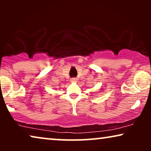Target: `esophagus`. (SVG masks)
<instances>
[{
	"label": "esophagus",
	"mask_w": 151,
	"mask_h": 151,
	"mask_svg": "<svg viewBox=\"0 0 151 151\" xmlns=\"http://www.w3.org/2000/svg\"><path fill=\"white\" fill-rule=\"evenodd\" d=\"M76 81H77V78H71V82H76Z\"/></svg>",
	"instance_id": "esophagus-1"
}]
</instances>
